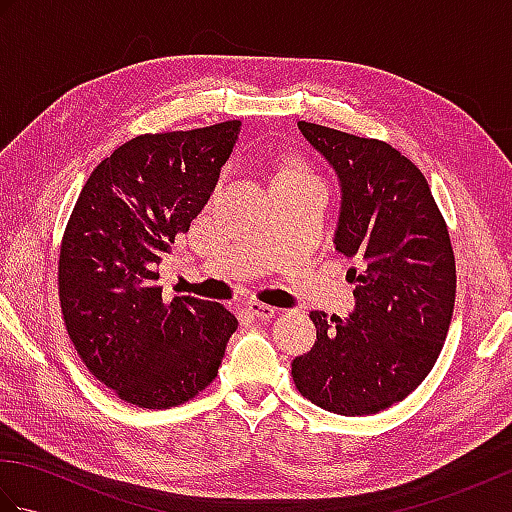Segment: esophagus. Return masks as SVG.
<instances>
[{"label":"esophagus","mask_w":512,"mask_h":512,"mask_svg":"<svg viewBox=\"0 0 512 512\" xmlns=\"http://www.w3.org/2000/svg\"><path fill=\"white\" fill-rule=\"evenodd\" d=\"M248 312L253 314L257 319H273L277 314V308L273 306H266V303H259V301H250L248 303Z\"/></svg>","instance_id":"34e87169"}]
</instances>
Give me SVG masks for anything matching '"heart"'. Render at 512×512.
<instances>
[{"label": "heart", "instance_id": "heart-1", "mask_svg": "<svg viewBox=\"0 0 512 512\" xmlns=\"http://www.w3.org/2000/svg\"><path fill=\"white\" fill-rule=\"evenodd\" d=\"M279 176H306V173H303V171H297V169H286V171H281Z\"/></svg>", "mask_w": 512, "mask_h": 512}]
</instances>
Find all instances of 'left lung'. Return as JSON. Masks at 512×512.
Listing matches in <instances>:
<instances>
[{
    "mask_svg": "<svg viewBox=\"0 0 512 512\" xmlns=\"http://www.w3.org/2000/svg\"><path fill=\"white\" fill-rule=\"evenodd\" d=\"M341 184L336 250L354 266L347 319L314 310L312 350L292 361L301 396L339 416L407 398L436 365L455 303V257L427 178L400 151L299 121Z\"/></svg>",
    "mask_w": 512,
    "mask_h": 512,
    "instance_id": "8db88e82",
    "label": "left lung"
}]
</instances>
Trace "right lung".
Here are the masks:
<instances>
[{
  "mask_svg": "<svg viewBox=\"0 0 512 512\" xmlns=\"http://www.w3.org/2000/svg\"><path fill=\"white\" fill-rule=\"evenodd\" d=\"M239 127L127 140L92 171L65 226V330L94 378L129 405L169 409L198 396L237 330L220 303L162 299L156 266L209 202Z\"/></svg>",
  "mask_w": 512,
  "mask_h": 512,
  "instance_id": "1",
  "label": "right lung"
}]
</instances>
